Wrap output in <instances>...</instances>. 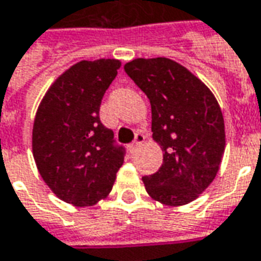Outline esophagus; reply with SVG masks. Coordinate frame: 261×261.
<instances>
[{
    "instance_id": "34e87169",
    "label": "esophagus",
    "mask_w": 261,
    "mask_h": 261,
    "mask_svg": "<svg viewBox=\"0 0 261 261\" xmlns=\"http://www.w3.org/2000/svg\"><path fill=\"white\" fill-rule=\"evenodd\" d=\"M143 142H145V135H143V134H136V136H135L134 143L130 145V151H132V152L136 151V149H138V148H139V146H141Z\"/></svg>"
}]
</instances>
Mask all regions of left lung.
I'll use <instances>...</instances> for the list:
<instances>
[{"mask_svg":"<svg viewBox=\"0 0 261 261\" xmlns=\"http://www.w3.org/2000/svg\"><path fill=\"white\" fill-rule=\"evenodd\" d=\"M125 71L151 102L152 138L164 152L161 168L142 178L146 192L169 207L185 205L220 169L225 149L221 108L200 79L171 59H135Z\"/></svg>","mask_w":261,"mask_h":261,"instance_id":"1","label":"left lung"}]
</instances>
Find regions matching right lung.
<instances>
[{"label": "right lung", "mask_w": 261, "mask_h": 261, "mask_svg": "<svg viewBox=\"0 0 261 261\" xmlns=\"http://www.w3.org/2000/svg\"><path fill=\"white\" fill-rule=\"evenodd\" d=\"M120 61L82 60L54 80L37 109L33 156L48 188L76 207L94 205L112 191L125 149L99 110Z\"/></svg>", "instance_id": "right-lung-1"}]
</instances>
